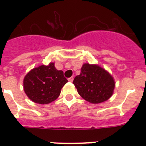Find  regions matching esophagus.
I'll return each mask as SVG.
<instances>
[{
    "instance_id": "esophagus-1",
    "label": "esophagus",
    "mask_w": 146,
    "mask_h": 146,
    "mask_svg": "<svg viewBox=\"0 0 146 146\" xmlns=\"http://www.w3.org/2000/svg\"><path fill=\"white\" fill-rule=\"evenodd\" d=\"M73 76H71V77H70V78H69V79H68V81H69V82H73Z\"/></svg>"
}]
</instances>
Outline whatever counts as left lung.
Instances as JSON below:
<instances>
[{"instance_id": "obj_1", "label": "left lung", "mask_w": 146, "mask_h": 146, "mask_svg": "<svg viewBox=\"0 0 146 146\" xmlns=\"http://www.w3.org/2000/svg\"><path fill=\"white\" fill-rule=\"evenodd\" d=\"M73 83L80 96L93 104L107 101L112 96L115 86L113 77L105 70L89 64H83Z\"/></svg>"}]
</instances>
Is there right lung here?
<instances>
[{
	"mask_svg": "<svg viewBox=\"0 0 146 146\" xmlns=\"http://www.w3.org/2000/svg\"><path fill=\"white\" fill-rule=\"evenodd\" d=\"M67 82L64 72L57 70L54 63H50L48 66L35 67L26 74L23 80L24 91L33 102L49 104L57 99Z\"/></svg>",
	"mask_w": 146,
	"mask_h": 146,
	"instance_id": "add662e5",
	"label": "right lung"
}]
</instances>
